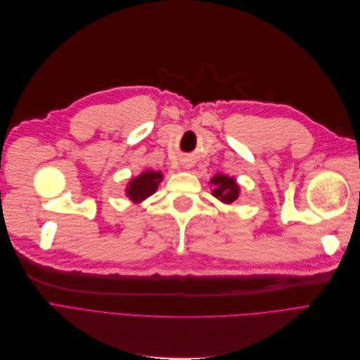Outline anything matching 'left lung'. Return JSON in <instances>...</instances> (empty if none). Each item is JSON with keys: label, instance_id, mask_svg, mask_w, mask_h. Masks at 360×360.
Wrapping results in <instances>:
<instances>
[{"label": "left lung", "instance_id": "1", "mask_svg": "<svg viewBox=\"0 0 360 360\" xmlns=\"http://www.w3.org/2000/svg\"><path fill=\"white\" fill-rule=\"evenodd\" d=\"M211 184L214 186L212 195L224 203H233L240 195V187L236 183L233 177L224 174H215L211 179Z\"/></svg>", "mask_w": 360, "mask_h": 360}]
</instances>
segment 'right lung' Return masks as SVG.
<instances>
[{
	"mask_svg": "<svg viewBox=\"0 0 360 360\" xmlns=\"http://www.w3.org/2000/svg\"><path fill=\"white\" fill-rule=\"evenodd\" d=\"M161 180H162L161 171L146 169V171H143L141 176L134 177L129 181L127 189H126V195L134 203H139L143 199L149 198L150 195L157 192L158 184L161 183Z\"/></svg>",
	"mask_w": 360,
	"mask_h": 360,
	"instance_id": "add662e5",
	"label": "right lung"
}]
</instances>
